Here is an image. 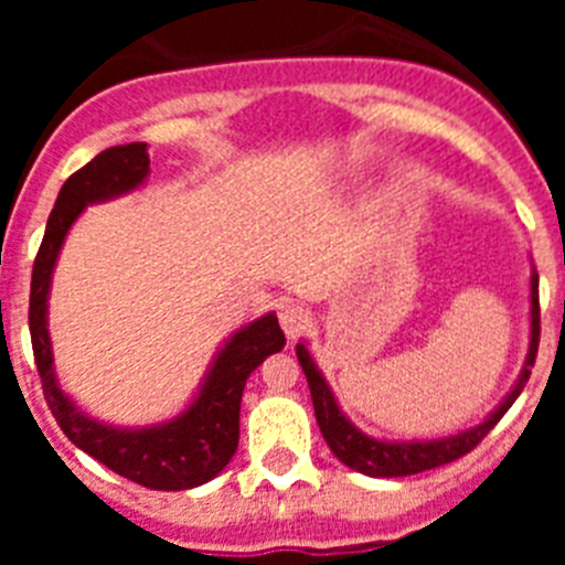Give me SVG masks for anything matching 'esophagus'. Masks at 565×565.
I'll return each mask as SVG.
<instances>
[{
	"label": "esophagus",
	"mask_w": 565,
	"mask_h": 565,
	"mask_svg": "<svg viewBox=\"0 0 565 565\" xmlns=\"http://www.w3.org/2000/svg\"><path fill=\"white\" fill-rule=\"evenodd\" d=\"M277 317H279V326H282V331H286V337L294 339L299 331H306L308 319H311V311H308L302 302H294V299H288V302H282V306L277 308Z\"/></svg>",
	"instance_id": "obj_1"
}]
</instances>
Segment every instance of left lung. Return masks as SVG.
Listing matches in <instances>:
<instances>
[{
	"label": "left lung",
	"mask_w": 565,
	"mask_h": 565,
	"mask_svg": "<svg viewBox=\"0 0 565 565\" xmlns=\"http://www.w3.org/2000/svg\"><path fill=\"white\" fill-rule=\"evenodd\" d=\"M537 339H541V306H537V271L532 266L529 274V351L523 359V367L518 373L512 391L501 398V402L487 413L478 424L467 427L461 433L441 438H427V441H396V438H376L371 433L359 430L356 424L348 418V413L339 407L337 396H333L331 384L322 376L319 364L313 362L311 351H308L306 339L297 342V359L302 364V373L308 379L313 398V413H317V424L322 430V438L328 441L333 456L344 463V467L356 469L362 476L371 478H404L416 476L424 469H436L441 463H450L456 458L467 456L483 436L503 418V413L512 407L518 396H521L523 384L529 379V367L535 364Z\"/></svg>",
	"instance_id": "8db88e82"
}]
</instances>
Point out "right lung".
I'll return each mask as SVG.
<instances>
[{"mask_svg": "<svg viewBox=\"0 0 565 565\" xmlns=\"http://www.w3.org/2000/svg\"><path fill=\"white\" fill-rule=\"evenodd\" d=\"M147 178V143L135 141L104 149L87 167L64 181L56 206L47 217L42 248L33 263L30 339H33V356L42 376L44 398L64 436L118 476L147 489L174 492V489H192L212 481L232 461L239 441V398L246 379L271 353L282 351L286 333L279 331L274 311L237 328L232 337L223 339L186 407L178 416L147 427H118V424L98 422L62 391L53 362L47 311L50 286L64 239L84 209L124 198L141 189Z\"/></svg>", "mask_w": 565, "mask_h": 565, "instance_id": "1", "label": "right lung"}]
</instances>
